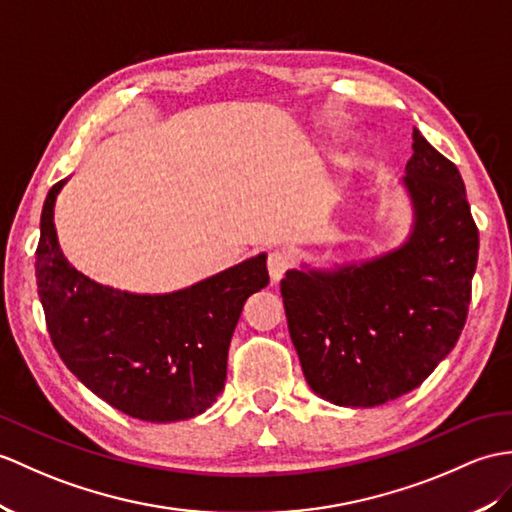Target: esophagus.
I'll return each instance as SVG.
<instances>
[{
    "label": "esophagus",
    "mask_w": 512,
    "mask_h": 512,
    "mask_svg": "<svg viewBox=\"0 0 512 512\" xmlns=\"http://www.w3.org/2000/svg\"><path fill=\"white\" fill-rule=\"evenodd\" d=\"M290 268H292V259L285 251H272L268 255V272H270L272 283H279Z\"/></svg>",
    "instance_id": "1"
}]
</instances>
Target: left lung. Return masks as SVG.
Instances as JSON below:
<instances>
[{"instance_id": "8db88e82", "label": "left lung", "mask_w": 512, "mask_h": 512, "mask_svg": "<svg viewBox=\"0 0 512 512\" xmlns=\"http://www.w3.org/2000/svg\"><path fill=\"white\" fill-rule=\"evenodd\" d=\"M401 189L412 222L373 257L285 272L281 296L307 384L336 406L373 408L421 386L456 347L478 266L465 183L421 130Z\"/></svg>"}]
</instances>
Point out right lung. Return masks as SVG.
Returning <instances> with one entry per match:
<instances>
[{
	"mask_svg": "<svg viewBox=\"0 0 512 512\" xmlns=\"http://www.w3.org/2000/svg\"><path fill=\"white\" fill-rule=\"evenodd\" d=\"M56 183L41 213L37 285L47 331L65 366L133 419H194L224 390L227 355L251 294L270 277L266 253L163 294L111 288L82 275L58 244Z\"/></svg>",
	"mask_w": 512,
	"mask_h": 512,
	"instance_id": "1",
	"label": "right lung"
}]
</instances>
